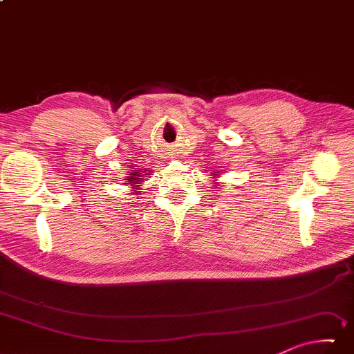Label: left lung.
<instances>
[{"instance_id": "1", "label": "left lung", "mask_w": 354, "mask_h": 354, "mask_svg": "<svg viewBox=\"0 0 354 354\" xmlns=\"http://www.w3.org/2000/svg\"><path fill=\"white\" fill-rule=\"evenodd\" d=\"M209 176H212V178H217L218 176V171H214V173H211V175ZM211 181H212V179H211ZM214 184H217V183H214Z\"/></svg>"}]
</instances>
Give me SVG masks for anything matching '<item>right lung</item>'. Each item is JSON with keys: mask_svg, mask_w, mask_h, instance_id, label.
I'll list each match as a JSON object with an SVG mask.
<instances>
[{"mask_svg": "<svg viewBox=\"0 0 354 354\" xmlns=\"http://www.w3.org/2000/svg\"><path fill=\"white\" fill-rule=\"evenodd\" d=\"M127 175H129V176H126V183H124V184H131L132 189H133L132 192L140 194V186H142L143 178H148V176H147L148 171H147V170L142 171V168H140V170L129 171Z\"/></svg>", "mask_w": 354, "mask_h": 354, "instance_id": "right-lung-1", "label": "right lung"}]
</instances>
